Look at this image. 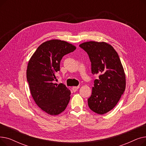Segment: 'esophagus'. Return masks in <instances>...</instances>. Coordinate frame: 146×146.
<instances>
[{
  "label": "esophagus",
  "instance_id": "34e87169",
  "mask_svg": "<svg viewBox=\"0 0 146 146\" xmlns=\"http://www.w3.org/2000/svg\"><path fill=\"white\" fill-rule=\"evenodd\" d=\"M79 88V86H73V88H72V90H73V92H76L78 90V89Z\"/></svg>",
  "mask_w": 146,
  "mask_h": 146
}]
</instances>
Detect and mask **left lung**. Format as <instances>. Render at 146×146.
Wrapping results in <instances>:
<instances>
[{"instance_id":"1","label":"left lung","mask_w":146,"mask_h":146,"mask_svg":"<svg viewBox=\"0 0 146 146\" xmlns=\"http://www.w3.org/2000/svg\"><path fill=\"white\" fill-rule=\"evenodd\" d=\"M79 47L89 56L92 73L99 74L88 106L96 113H106L115 106L125 89V75L120 58L112 46L104 42H83Z\"/></svg>"}]
</instances>
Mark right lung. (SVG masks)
Returning <instances> with one entry per match:
<instances>
[{
	"label": "right lung",
	"mask_w": 146,
	"mask_h": 146,
	"mask_svg": "<svg viewBox=\"0 0 146 146\" xmlns=\"http://www.w3.org/2000/svg\"><path fill=\"white\" fill-rule=\"evenodd\" d=\"M76 48L64 41L50 40L41 44L29 61L27 79L31 94L36 105L51 115L63 112L70 99V90L54 82L63 57Z\"/></svg>",
	"instance_id": "1"
}]
</instances>
